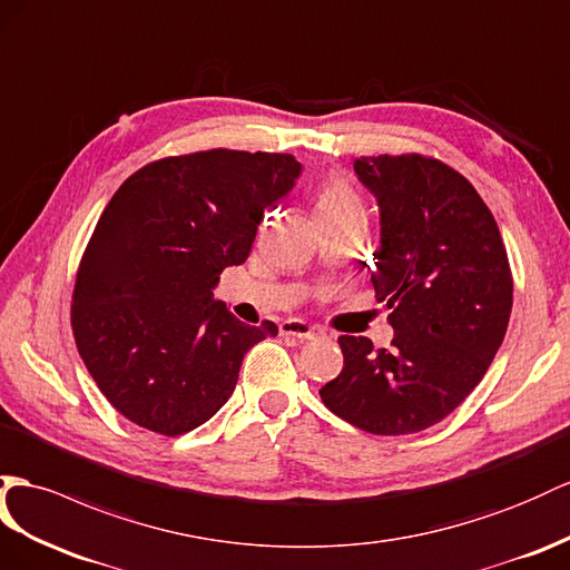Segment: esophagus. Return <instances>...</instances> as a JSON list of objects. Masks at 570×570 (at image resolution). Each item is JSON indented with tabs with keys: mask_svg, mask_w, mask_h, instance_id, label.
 Returning <instances> with one entry per match:
<instances>
[{
	"mask_svg": "<svg viewBox=\"0 0 570 570\" xmlns=\"http://www.w3.org/2000/svg\"><path fill=\"white\" fill-rule=\"evenodd\" d=\"M279 330L284 337H296V340H317L320 334H323V330H317V327L305 323V320H296V317L284 320Z\"/></svg>",
	"mask_w": 570,
	"mask_h": 570,
	"instance_id": "esophagus-1",
	"label": "esophagus"
}]
</instances>
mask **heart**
I'll return each mask as SVG.
<instances>
[{
    "instance_id": "b5f03b06",
    "label": "heart",
    "mask_w": 570,
    "mask_h": 570,
    "mask_svg": "<svg viewBox=\"0 0 570 570\" xmlns=\"http://www.w3.org/2000/svg\"><path fill=\"white\" fill-rule=\"evenodd\" d=\"M354 209H361V199L356 195V189L346 178H342V175H332V178H327L317 193V199H315L317 218L342 216Z\"/></svg>"
}]
</instances>
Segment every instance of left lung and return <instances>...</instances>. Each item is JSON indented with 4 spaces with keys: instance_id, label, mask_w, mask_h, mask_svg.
I'll use <instances>...</instances> for the list:
<instances>
[{
    "instance_id": "left-lung-1",
    "label": "left lung",
    "mask_w": 570,
    "mask_h": 570,
    "mask_svg": "<svg viewBox=\"0 0 570 570\" xmlns=\"http://www.w3.org/2000/svg\"><path fill=\"white\" fill-rule=\"evenodd\" d=\"M354 170L381 207L371 282L395 337L390 348L340 337L344 368L320 397L361 431L419 433L489 371L513 308V276L493 214L443 160L361 156Z\"/></svg>"
}]
</instances>
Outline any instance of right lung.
<instances>
[{
	"mask_svg": "<svg viewBox=\"0 0 570 570\" xmlns=\"http://www.w3.org/2000/svg\"><path fill=\"white\" fill-rule=\"evenodd\" d=\"M291 154L168 156L120 185L86 245L71 296L79 356L132 424L183 435L238 383L247 348L274 337L233 317L212 288L250 255L265 209L291 193Z\"/></svg>",
	"mask_w": 570,
	"mask_h": 570,
	"instance_id": "1",
	"label": "right lung"
}]
</instances>
